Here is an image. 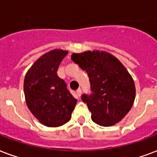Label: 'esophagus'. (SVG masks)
Instances as JSON below:
<instances>
[{
	"label": "esophagus",
	"instance_id": "obj_1",
	"mask_svg": "<svg viewBox=\"0 0 157 157\" xmlns=\"http://www.w3.org/2000/svg\"><path fill=\"white\" fill-rule=\"evenodd\" d=\"M81 92H82V90H81V88H79V89L76 90V94H77V95H78V96H81Z\"/></svg>",
	"mask_w": 157,
	"mask_h": 157
}]
</instances>
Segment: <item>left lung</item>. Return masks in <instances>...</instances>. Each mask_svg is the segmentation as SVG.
Segmentation results:
<instances>
[{
	"label": "left lung",
	"instance_id": "obj_1",
	"mask_svg": "<svg viewBox=\"0 0 157 157\" xmlns=\"http://www.w3.org/2000/svg\"><path fill=\"white\" fill-rule=\"evenodd\" d=\"M71 60L86 71L91 93L81 100L91 112V119L100 126L117 124L128 113L135 100L134 81L114 56L105 51L73 53Z\"/></svg>",
	"mask_w": 157,
	"mask_h": 157
}]
</instances>
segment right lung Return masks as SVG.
I'll return each instance as SVG.
<instances>
[{
    "instance_id": "right-lung-1",
    "label": "right lung",
    "mask_w": 157,
    "mask_h": 157,
    "mask_svg": "<svg viewBox=\"0 0 157 157\" xmlns=\"http://www.w3.org/2000/svg\"><path fill=\"white\" fill-rule=\"evenodd\" d=\"M61 49L47 52L33 63L24 81L27 106L34 117L47 127H59L71 118L77 100L57 76L61 62L67 55Z\"/></svg>"
}]
</instances>
